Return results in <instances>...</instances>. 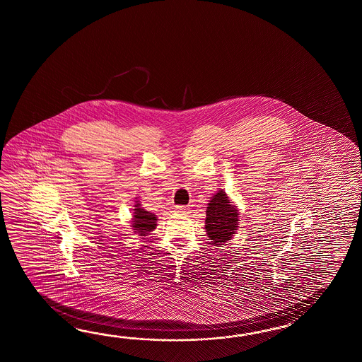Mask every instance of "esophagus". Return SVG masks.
<instances>
[{
	"mask_svg": "<svg viewBox=\"0 0 362 362\" xmlns=\"http://www.w3.org/2000/svg\"><path fill=\"white\" fill-rule=\"evenodd\" d=\"M189 211H190V208L185 207V206H176V207H175V212H177V214H182V215H185V214H189Z\"/></svg>",
	"mask_w": 362,
	"mask_h": 362,
	"instance_id": "esophagus-1",
	"label": "esophagus"
}]
</instances>
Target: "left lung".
Returning a JSON list of instances; mask_svg holds the SVG:
<instances>
[{"label": "left lung", "mask_w": 362, "mask_h": 362, "mask_svg": "<svg viewBox=\"0 0 362 362\" xmlns=\"http://www.w3.org/2000/svg\"><path fill=\"white\" fill-rule=\"evenodd\" d=\"M206 214V231L212 245H223L230 240L238 228L239 214L226 192H216L208 203Z\"/></svg>", "instance_id": "left-lung-1"}]
</instances>
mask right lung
<instances>
[{
	"mask_svg": "<svg viewBox=\"0 0 362 362\" xmlns=\"http://www.w3.org/2000/svg\"><path fill=\"white\" fill-rule=\"evenodd\" d=\"M134 212H133V218H132V228L134 233H137L141 237H145L150 231L154 230L156 228V216L148 211H145L141 208L139 203L134 204Z\"/></svg>",
	"mask_w": 362,
	"mask_h": 362,
	"instance_id": "add662e5",
	"label": "right lung"
}]
</instances>
